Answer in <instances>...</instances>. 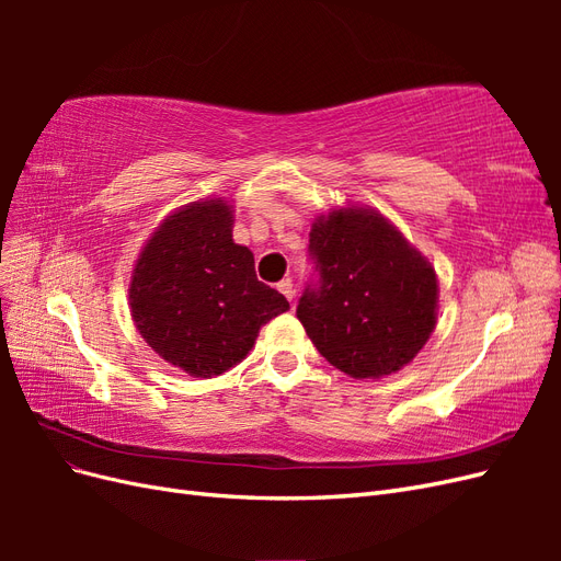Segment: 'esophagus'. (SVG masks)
<instances>
[{"mask_svg": "<svg viewBox=\"0 0 561 561\" xmlns=\"http://www.w3.org/2000/svg\"><path fill=\"white\" fill-rule=\"evenodd\" d=\"M278 290H280V295L287 297V301L295 299V285H293L290 278H283V280L278 283Z\"/></svg>", "mask_w": 561, "mask_h": 561, "instance_id": "esophagus-1", "label": "esophagus"}]
</instances>
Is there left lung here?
<instances>
[{
  "instance_id": "1",
  "label": "left lung",
  "mask_w": 561,
  "mask_h": 561,
  "mask_svg": "<svg viewBox=\"0 0 561 561\" xmlns=\"http://www.w3.org/2000/svg\"><path fill=\"white\" fill-rule=\"evenodd\" d=\"M309 252L318 280L297 318L322 358L353 379L412 363L437 322L433 264L381 213L358 206L320 215Z\"/></svg>"
}]
</instances>
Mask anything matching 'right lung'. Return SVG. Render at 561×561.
I'll return each instance as SVG.
<instances>
[{
	"instance_id": "obj_1",
	"label": "right lung",
	"mask_w": 561,
	"mask_h": 561,
	"mask_svg": "<svg viewBox=\"0 0 561 561\" xmlns=\"http://www.w3.org/2000/svg\"><path fill=\"white\" fill-rule=\"evenodd\" d=\"M231 231L227 201H194L163 219L133 268L135 328L190 377L210 379L241 363L260 328L290 309L257 280L252 252L233 243Z\"/></svg>"
}]
</instances>
